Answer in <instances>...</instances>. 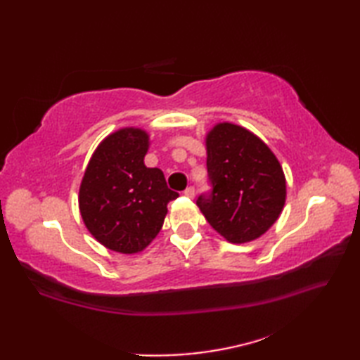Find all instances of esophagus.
Returning a JSON list of instances; mask_svg holds the SVG:
<instances>
[{
    "mask_svg": "<svg viewBox=\"0 0 360 360\" xmlns=\"http://www.w3.org/2000/svg\"><path fill=\"white\" fill-rule=\"evenodd\" d=\"M184 195H186L187 198H195V187H187V188L184 190Z\"/></svg>",
    "mask_w": 360,
    "mask_h": 360,
    "instance_id": "1",
    "label": "esophagus"
}]
</instances>
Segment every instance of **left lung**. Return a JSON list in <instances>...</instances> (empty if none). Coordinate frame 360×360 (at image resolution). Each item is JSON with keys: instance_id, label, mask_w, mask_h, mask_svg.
Returning a JSON list of instances; mask_svg holds the SVG:
<instances>
[{"instance_id": "8db88e82", "label": "left lung", "mask_w": 360, "mask_h": 360, "mask_svg": "<svg viewBox=\"0 0 360 360\" xmlns=\"http://www.w3.org/2000/svg\"><path fill=\"white\" fill-rule=\"evenodd\" d=\"M212 193L198 207L229 243L259 238L281 215L286 178L272 150L249 129L223 122L205 136Z\"/></svg>"}]
</instances>
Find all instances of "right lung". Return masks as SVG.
<instances>
[{
	"mask_svg": "<svg viewBox=\"0 0 360 360\" xmlns=\"http://www.w3.org/2000/svg\"><path fill=\"white\" fill-rule=\"evenodd\" d=\"M150 136L127 127L106 136L91 156L79 190V209L89 233L106 249L137 254L156 238L167 204L179 195L164 173L143 158Z\"/></svg>",
	"mask_w": 360,
	"mask_h": 360,
	"instance_id": "add662e5",
	"label": "right lung"
}]
</instances>
